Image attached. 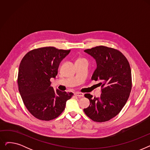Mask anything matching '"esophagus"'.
<instances>
[{
    "label": "esophagus",
    "mask_w": 150,
    "mask_h": 150,
    "mask_svg": "<svg viewBox=\"0 0 150 150\" xmlns=\"http://www.w3.org/2000/svg\"><path fill=\"white\" fill-rule=\"evenodd\" d=\"M75 95L78 96V97H84V93L82 92H76L75 93Z\"/></svg>",
    "instance_id": "obj_1"
}]
</instances>
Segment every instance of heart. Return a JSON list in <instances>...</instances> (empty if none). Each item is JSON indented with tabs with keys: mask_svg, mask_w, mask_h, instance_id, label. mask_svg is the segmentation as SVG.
Returning <instances> with one entry per match:
<instances>
[{
	"mask_svg": "<svg viewBox=\"0 0 150 150\" xmlns=\"http://www.w3.org/2000/svg\"><path fill=\"white\" fill-rule=\"evenodd\" d=\"M84 60H86L84 58H79L76 61H84Z\"/></svg>",
	"mask_w": 150,
	"mask_h": 150,
	"instance_id": "heart-1",
	"label": "heart"
}]
</instances>
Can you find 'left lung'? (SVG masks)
Masks as SVG:
<instances>
[{"mask_svg": "<svg viewBox=\"0 0 150 150\" xmlns=\"http://www.w3.org/2000/svg\"><path fill=\"white\" fill-rule=\"evenodd\" d=\"M96 61L97 69L92 80L100 81L101 94L93 98L84 94L90 105L84 112L97 122L109 120L119 114L129 98L132 88L131 70L129 62L119 50L106 46H97L84 50Z\"/></svg>", "mask_w": 150, "mask_h": 150, "instance_id": "obj_1", "label": "left lung"}]
</instances>
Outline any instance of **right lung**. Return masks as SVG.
Returning <instances> with one entry per match:
<instances>
[{"label": "right lung", "mask_w": 150, "mask_h": 150, "mask_svg": "<svg viewBox=\"0 0 150 150\" xmlns=\"http://www.w3.org/2000/svg\"><path fill=\"white\" fill-rule=\"evenodd\" d=\"M70 52L53 47H41L28 52L20 63L19 91L28 111L39 120L49 121L58 117L74 95L55 91L50 81L56 77L61 61Z\"/></svg>", "instance_id": "obj_1"}]
</instances>
